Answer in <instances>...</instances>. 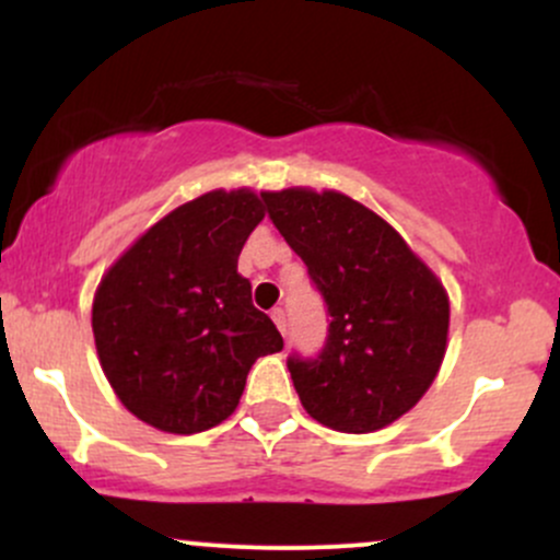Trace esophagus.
<instances>
[{"label": "esophagus", "mask_w": 560, "mask_h": 560, "mask_svg": "<svg viewBox=\"0 0 560 560\" xmlns=\"http://www.w3.org/2000/svg\"><path fill=\"white\" fill-rule=\"evenodd\" d=\"M271 318H273L276 329H279L281 334H287V316H284V311H281V307H276V311L271 313Z\"/></svg>", "instance_id": "34e87169"}]
</instances>
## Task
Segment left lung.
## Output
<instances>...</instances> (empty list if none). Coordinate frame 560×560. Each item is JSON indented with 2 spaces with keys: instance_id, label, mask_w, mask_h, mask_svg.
I'll use <instances>...</instances> for the list:
<instances>
[{
  "instance_id": "left-lung-1",
  "label": "left lung",
  "mask_w": 560,
  "mask_h": 560,
  "mask_svg": "<svg viewBox=\"0 0 560 560\" xmlns=\"http://www.w3.org/2000/svg\"><path fill=\"white\" fill-rule=\"evenodd\" d=\"M329 307L316 361L289 358L302 408L334 432L389 427L427 395L447 352L450 298L440 276L382 215L342 191H260Z\"/></svg>"
}]
</instances>
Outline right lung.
<instances>
[{
	"instance_id": "obj_1",
	"label": "right lung",
	"mask_w": 560,
	"mask_h": 560,
	"mask_svg": "<svg viewBox=\"0 0 560 560\" xmlns=\"http://www.w3.org/2000/svg\"><path fill=\"white\" fill-rule=\"evenodd\" d=\"M266 218L249 186L210 189L152 223L102 276L92 331L128 413L168 434L226 421L260 355L284 347L236 260Z\"/></svg>"
}]
</instances>
